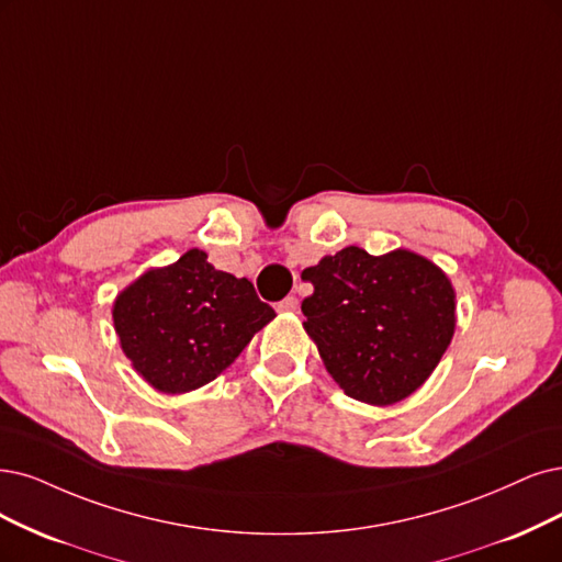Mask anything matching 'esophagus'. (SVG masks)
<instances>
[{
  "label": "esophagus",
  "mask_w": 562,
  "mask_h": 562,
  "mask_svg": "<svg viewBox=\"0 0 562 562\" xmlns=\"http://www.w3.org/2000/svg\"><path fill=\"white\" fill-rule=\"evenodd\" d=\"M278 310L280 313H299V299L296 296H286V299H282L280 303H278Z\"/></svg>",
  "instance_id": "esophagus-1"
}]
</instances>
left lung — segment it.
Returning a JSON list of instances; mask_svg holds the SVG:
<instances>
[{
    "label": "left lung",
    "mask_w": 562,
    "mask_h": 562,
    "mask_svg": "<svg viewBox=\"0 0 562 562\" xmlns=\"http://www.w3.org/2000/svg\"><path fill=\"white\" fill-rule=\"evenodd\" d=\"M301 278L315 286L301 303L303 326L349 398L370 405L407 398L451 342V282L407 249L372 257L349 245Z\"/></svg>",
    "instance_id": "1"
}]
</instances>
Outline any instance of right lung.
<instances>
[{
  "instance_id": "right-lung-1",
  "label": "right lung",
  "mask_w": 562,
  "mask_h": 562,
  "mask_svg": "<svg viewBox=\"0 0 562 562\" xmlns=\"http://www.w3.org/2000/svg\"><path fill=\"white\" fill-rule=\"evenodd\" d=\"M273 317L252 282L217 270L201 249L148 270L113 305L124 355L164 393L213 382Z\"/></svg>"
}]
</instances>
